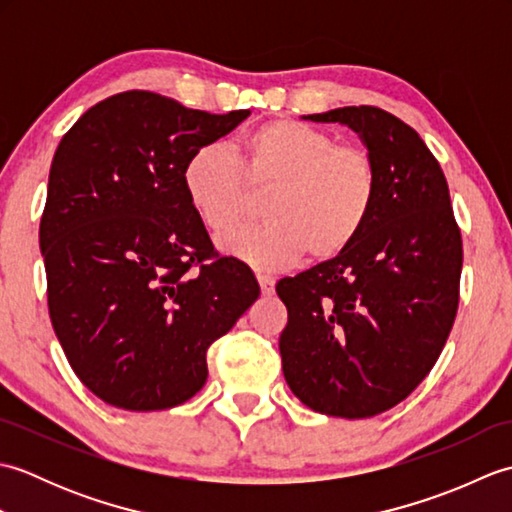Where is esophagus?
Returning <instances> with one entry per match:
<instances>
[{"label":"esophagus","instance_id":"34e87169","mask_svg":"<svg viewBox=\"0 0 512 512\" xmlns=\"http://www.w3.org/2000/svg\"><path fill=\"white\" fill-rule=\"evenodd\" d=\"M259 288H262V295H273L275 292V279L270 275H257Z\"/></svg>","mask_w":512,"mask_h":512}]
</instances>
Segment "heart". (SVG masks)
Returning <instances> with one entry per match:
<instances>
[{
    "instance_id": "obj_1",
    "label": "heart",
    "mask_w": 512,
    "mask_h": 512,
    "mask_svg": "<svg viewBox=\"0 0 512 512\" xmlns=\"http://www.w3.org/2000/svg\"><path fill=\"white\" fill-rule=\"evenodd\" d=\"M182 184L202 224L222 235L242 224L253 194L264 224L220 239L228 255L255 268H284L308 255L330 262L343 255L376 211L380 173L361 145L336 143L321 127L292 118L257 125L239 145V160L220 143L193 149Z\"/></svg>"
}]
</instances>
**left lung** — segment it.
<instances>
[{
    "instance_id": "1",
    "label": "left lung",
    "mask_w": 512,
    "mask_h": 512,
    "mask_svg": "<svg viewBox=\"0 0 512 512\" xmlns=\"http://www.w3.org/2000/svg\"><path fill=\"white\" fill-rule=\"evenodd\" d=\"M363 138L380 173L376 211L343 255L277 284L286 383L334 418H372L416 389L460 303L462 235L440 162L416 129L380 107L308 116Z\"/></svg>"
}]
</instances>
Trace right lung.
Returning <instances> with one entry per match:
<instances>
[{
	"instance_id": "right-lung-1",
	"label": "right lung",
	"mask_w": 512,
	"mask_h": 512,
	"mask_svg": "<svg viewBox=\"0 0 512 512\" xmlns=\"http://www.w3.org/2000/svg\"><path fill=\"white\" fill-rule=\"evenodd\" d=\"M250 110L209 114L129 90L90 107L54 151L39 224L54 334L107 405L158 411L204 387L206 352L259 297L182 184L189 154Z\"/></svg>"
}]
</instances>
